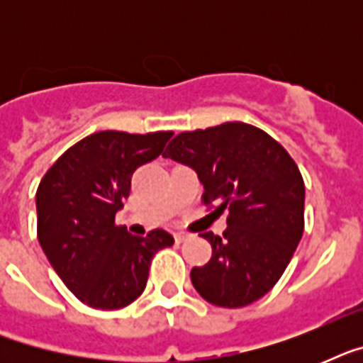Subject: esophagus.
I'll return each mask as SVG.
<instances>
[{
    "label": "esophagus",
    "instance_id": "1",
    "mask_svg": "<svg viewBox=\"0 0 363 363\" xmlns=\"http://www.w3.org/2000/svg\"><path fill=\"white\" fill-rule=\"evenodd\" d=\"M188 238H190V235H188V233H184V232H179V233H175V239H177V242H184V241H186Z\"/></svg>",
    "mask_w": 363,
    "mask_h": 363
}]
</instances>
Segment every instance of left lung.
Here are the masks:
<instances>
[{"label":"left lung","instance_id":"left-lung-1","mask_svg":"<svg viewBox=\"0 0 363 363\" xmlns=\"http://www.w3.org/2000/svg\"><path fill=\"white\" fill-rule=\"evenodd\" d=\"M165 158L190 165L215 213L228 211L220 235L205 232L213 258L194 267V288L218 307H245L264 298L290 264L305 228V184L281 143L256 125L224 122L182 131Z\"/></svg>","mask_w":363,"mask_h":363}]
</instances>
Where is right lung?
I'll list each match as a JSON object with an SVG mask.
<instances>
[{
  "mask_svg": "<svg viewBox=\"0 0 363 363\" xmlns=\"http://www.w3.org/2000/svg\"><path fill=\"white\" fill-rule=\"evenodd\" d=\"M173 131H96L69 147L37 188V238L64 284L94 309H122L148 281L160 248L175 239L165 230L147 238L116 226L131 175L164 152Z\"/></svg>",
  "mask_w": 363,
  "mask_h": 363,
  "instance_id": "1",
  "label": "right lung"
}]
</instances>
